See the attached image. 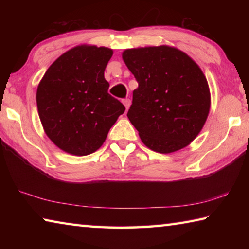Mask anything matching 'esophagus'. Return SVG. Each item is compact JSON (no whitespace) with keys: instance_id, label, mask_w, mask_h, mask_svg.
<instances>
[{"instance_id":"esophagus-1","label":"esophagus","mask_w":249,"mask_h":249,"mask_svg":"<svg viewBox=\"0 0 249 249\" xmlns=\"http://www.w3.org/2000/svg\"><path fill=\"white\" fill-rule=\"evenodd\" d=\"M123 104L125 105L126 111H127V109H128L129 107H130V100H129V99H124V100H123Z\"/></svg>"}]
</instances>
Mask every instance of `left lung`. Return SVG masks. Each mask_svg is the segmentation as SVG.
Segmentation results:
<instances>
[{
    "label": "left lung",
    "mask_w": 249,
    "mask_h": 249,
    "mask_svg": "<svg viewBox=\"0 0 249 249\" xmlns=\"http://www.w3.org/2000/svg\"><path fill=\"white\" fill-rule=\"evenodd\" d=\"M123 60L138 82L127 117L142 142L161 154L188 146L210 111L208 81L199 66L169 46L127 49Z\"/></svg>",
    "instance_id": "1"
}]
</instances>
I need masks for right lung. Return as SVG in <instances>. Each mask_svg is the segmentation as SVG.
<instances>
[{
    "mask_svg": "<svg viewBox=\"0 0 249 249\" xmlns=\"http://www.w3.org/2000/svg\"><path fill=\"white\" fill-rule=\"evenodd\" d=\"M112 49L78 46L61 54L46 71L36 101L47 136L67 153L86 156L98 150L125 111L108 94L104 70Z\"/></svg>",
    "mask_w": 249,
    "mask_h": 249,
    "instance_id": "obj_1",
    "label": "right lung"
}]
</instances>
